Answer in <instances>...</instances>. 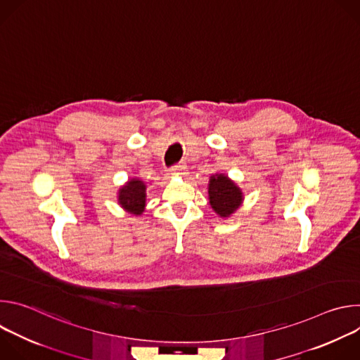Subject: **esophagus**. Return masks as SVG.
<instances>
[{
	"label": "esophagus",
	"instance_id": "obj_1",
	"mask_svg": "<svg viewBox=\"0 0 360 360\" xmlns=\"http://www.w3.org/2000/svg\"><path fill=\"white\" fill-rule=\"evenodd\" d=\"M171 172H172L174 175H184V174L186 172V165H184V164L175 165V167L171 168Z\"/></svg>",
	"mask_w": 360,
	"mask_h": 360
}]
</instances>
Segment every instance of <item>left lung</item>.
Returning <instances> with one entry per match:
<instances>
[{
    "instance_id": "1",
    "label": "left lung",
    "mask_w": 360,
    "mask_h": 360,
    "mask_svg": "<svg viewBox=\"0 0 360 360\" xmlns=\"http://www.w3.org/2000/svg\"><path fill=\"white\" fill-rule=\"evenodd\" d=\"M208 193L212 210L221 218L231 217L240 207L243 200L240 188L224 174H215L211 176Z\"/></svg>"
}]
</instances>
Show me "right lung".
Instances as JSON below:
<instances>
[{
	"instance_id": "right-lung-1",
	"label": "right lung",
	"mask_w": 360,
	"mask_h": 360,
	"mask_svg": "<svg viewBox=\"0 0 360 360\" xmlns=\"http://www.w3.org/2000/svg\"><path fill=\"white\" fill-rule=\"evenodd\" d=\"M145 200H146V186L138 178L129 179L118 191V203L127 212L132 215H141L143 212L145 203H146Z\"/></svg>"
}]
</instances>
